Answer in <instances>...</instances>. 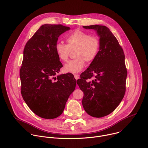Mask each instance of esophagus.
I'll use <instances>...</instances> for the list:
<instances>
[{
	"label": "esophagus",
	"mask_w": 148,
	"mask_h": 148,
	"mask_svg": "<svg viewBox=\"0 0 148 148\" xmlns=\"http://www.w3.org/2000/svg\"><path fill=\"white\" fill-rule=\"evenodd\" d=\"M74 77L75 78L76 80H77L78 79H79V75H74Z\"/></svg>",
	"instance_id": "34e87169"
}]
</instances>
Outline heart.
Instances as JSON below:
<instances>
[{"mask_svg":"<svg viewBox=\"0 0 148 148\" xmlns=\"http://www.w3.org/2000/svg\"><path fill=\"white\" fill-rule=\"evenodd\" d=\"M66 41L67 45L57 42L55 47L59 60L62 62L68 61L71 50L76 48L75 56L76 58L65 65L64 69L66 72H80L85 66V61L87 62H92L97 55L100 40L96 36H90L87 32L76 29L66 37Z\"/></svg>","mask_w":148,"mask_h":148,"instance_id":"1","label":"heart"}]
</instances>
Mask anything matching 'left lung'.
<instances>
[{"label": "left lung", "instance_id": "1", "mask_svg": "<svg viewBox=\"0 0 148 148\" xmlns=\"http://www.w3.org/2000/svg\"><path fill=\"white\" fill-rule=\"evenodd\" d=\"M83 27L96 32L100 48L96 58L76 82L84 93L82 105L85 111L92 116L100 118L114 111L124 96L127 76L125 55L106 26ZM93 76L94 79L90 80Z\"/></svg>", "mask_w": 148, "mask_h": 148}]
</instances>
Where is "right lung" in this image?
<instances>
[{
    "label": "right lung",
    "instance_id": "add662e5",
    "mask_svg": "<svg viewBox=\"0 0 148 148\" xmlns=\"http://www.w3.org/2000/svg\"><path fill=\"white\" fill-rule=\"evenodd\" d=\"M70 29L61 24L41 25L25 44L20 70L21 93L30 110L45 119L63 112L76 87L72 74L55 76L63 66L56 55L58 37Z\"/></svg>",
    "mask_w": 148,
    "mask_h": 148
}]
</instances>
